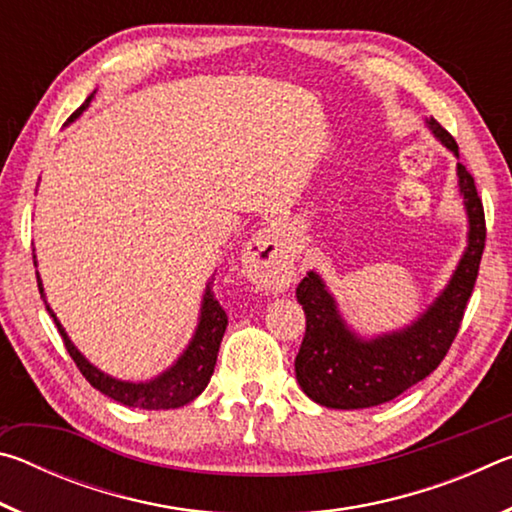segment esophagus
I'll return each mask as SVG.
<instances>
[{"mask_svg":"<svg viewBox=\"0 0 512 512\" xmlns=\"http://www.w3.org/2000/svg\"><path fill=\"white\" fill-rule=\"evenodd\" d=\"M244 262L253 282L262 287H280L289 277L293 255L282 244V235L277 228H264L250 239L246 246Z\"/></svg>","mask_w":512,"mask_h":512,"instance_id":"esophagus-1","label":"esophagus"}]
</instances>
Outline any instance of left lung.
<instances>
[{"label": "left lung", "mask_w": 512, "mask_h": 512, "mask_svg": "<svg viewBox=\"0 0 512 512\" xmlns=\"http://www.w3.org/2000/svg\"><path fill=\"white\" fill-rule=\"evenodd\" d=\"M427 126L458 158L454 137L433 117L427 119ZM456 176L470 223L467 248L443 293L411 325L366 341L345 325L318 273L309 271L298 284L296 298L305 309L307 329L296 357V379L316 404L327 409H368L391 402L429 377L452 348L485 248L483 203L474 178L461 162L456 164Z\"/></svg>", "instance_id": "left-lung-1"}]
</instances>
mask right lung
Instances as JSON below:
<instances>
[{"label":"right lung","instance_id":"right-lung-1","mask_svg":"<svg viewBox=\"0 0 512 512\" xmlns=\"http://www.w3.org/2000/svg\"><path fill=\"white\" fill-rule=\"evenodd\" d=\"M92 97L94 94H90V97L85 99L83 106L69 117V121H74L85 108L90 106ZM38 289H40V296L45 298L40 275H38ZM47 311L51 314V318H54L58 332L63 336V343L69 352V357L74 359L76 368L81 370V375L88 379L97 391L108 395L110 400H115L124 406H133V409H146V411L178 409V406L189 404L205 391V386L210 384V377L216 366V354H219V345L225 334V327H228V316H225L219 300L214 298L212 282H210L205 287L201 318H198V327L192 336V341L187 345V350L180 354L178 361L173 363L169 370H164L162 375H158L151 381L133 384V381H121L106 375V372H101L99 368H94L92 363L74 348V343L69 341L67 332L63 329V325L58 323V318L54 311L49 309V305H47Z\"/></svg>","mask_w":512,"mask_h":512}]
</instances>
